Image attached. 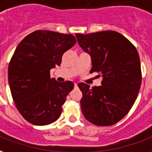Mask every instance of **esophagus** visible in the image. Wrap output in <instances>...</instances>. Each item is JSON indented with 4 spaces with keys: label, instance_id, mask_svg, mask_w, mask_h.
<instances>
[{
    "label": "esophagus",
    "instance_id": "obj_1",
    "mask_svg": "<svg viewBox=\"0 0 152 152\" xmlns=\"http://www.w3.org/2000/svg\"><path fill=\"white\" fill-rule=\"evenodd\" d=\"M77 87V83H75V87Z\"/></svg>",
    "mask_w": 152,
    "mask_h": 152
}]
</instances>
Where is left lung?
<instances>
[{
	"label": "left lung",
	"mask_w": 152,
	"mask_h": 152,
	"mask_svg": "<svg viewBox=\"0 0 152 152\" xmlns=\"http://www.w3.org/2000/svg\"><path fill=\"white\" fill-rule=\"evenodd\" d=\"M77 43L91 56V73L103 77L101 86L77 84L83 116L96 126H113L131 109L141 87L140 59L134 45L121 34L106 31L76 34Z\"/></svg>",
	"instance_id": "left-lung-1"
}]
</instances>
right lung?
Wrapping results in <instances>:
<instances>
[{"label": "right lung", "instance_id": "right-lung-1", "mask_svg": "<svg viewBox=\"0 0 152 152\" xmlns=\"http://www.w3.org/2000/svg\"><path fill=\"white\" fill-rule=\"evenodd\" d=\"M75 43L70 34L39 30L18 45L9 64L8 79L15 106L28 122L45 126L61 116L74 83L51 78L50 69L61 65L62 55Z\"/></svg>", "mask_w": 152, "mask_h": 152}]
</instances>
